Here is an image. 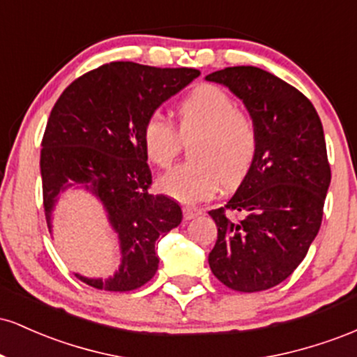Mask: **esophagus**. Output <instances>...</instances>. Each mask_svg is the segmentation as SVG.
Instances as JSON below:
<instances>
[{"instance_id": "34e87169", "label": "esophagus", "mask_w": 357, "mask_h": 357, "mask_svg": "<svg viewBox=\"0 0 357 357\" xmlns=\"http://www.w3.org/2000/svg\"><path fill=\"white\" fill-rule=\"evenodd\" d=\"M183 215H184V220H192V218H196L198 215H202V210L196 206H184Z\"/></svg>"}]
</instances>
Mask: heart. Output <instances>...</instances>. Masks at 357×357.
Wrapping results in <instances>:
<instances>
[{
    "mask_svg": "<svg viewBox=\"0 0 357 357\" xmlns=\"http://www.w3.org/2000/svg\"><path fill=\"white\" fill-rule=\"evenodd\" d=\"M176 127L161 114H151L141 126L146 158L167 167L181 149V137L198 132L190 147L191 161L183 162L158 181L159 191L181 203L210 198L221 184L233 186L248 173L258 149V132L247 114L225 89L202 84L176 104Z\"/></svg>",
    "mask_w": 357,
    "mask_h": 357,
    "instance_id": "b5f03b06",
    "label": "heart"
}]
</instances>
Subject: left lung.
Returning <instances> with one entry per match:
<instances>
[{
	"mask_svg": "<svg viewBox=\"0 0 357 357\" xmlns=\"http://www.w3.org/2000/svg\"><path fill=\"white\" fill-rule=\"evenodd\" d=\"M243 100L258 132L253 165L225 206L208 264L223 285L260 292L284 282L319 233L331 184L317 110L302 92L257 67L206 75Z\"/></svg>",
	"mask_w": 357,
	"mask_h": 357,
	"instance_id": "left-lung-1",
	"label": "left lung"
}]
</instances>
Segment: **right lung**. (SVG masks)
<instances>
[{"label":"right lung","mask_w":357,"mask_h":357,"mask_svg":"<svg viewBox=\"0 0 357 357\" xmlns=\"http://www.w3.org/2000/svg\"><path fill=\"white\" fill-rule=\"evenodd\" d=\"M196 77V68L112 61L73 80L53 105L40 154L48 228L60 192L79 184L100 199L121 245L122 261L114 277L77 273L93 289L129 292L149 282L159 265L155 241L181 223L174 199L149 192L153 176L141 126Z\"/></svg>","instance_id":"obj_1"}]
</instances>
